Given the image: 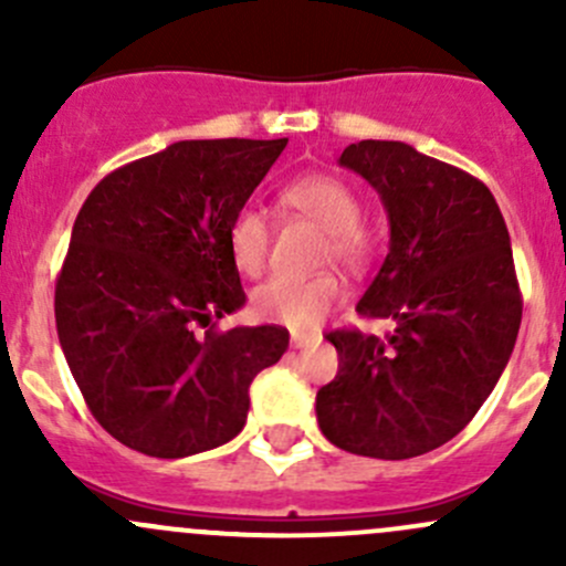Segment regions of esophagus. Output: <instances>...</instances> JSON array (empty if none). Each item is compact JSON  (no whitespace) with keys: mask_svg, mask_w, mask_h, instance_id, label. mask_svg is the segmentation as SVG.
I'll list each match as a JSON object with an SVG mask.
<instances>
[{"mask_svg":"<svg viewBox=\"0 0 566 566\" xmlns=\"http://www.w3.org/2000/svg\"><path fill=\"white\" fill-rule=\"evenodd\" d=\"M293 347L295 350H301V347H310V345H317V336H306V334H293Z\"/></svg>","mask_w":566,"mask_h":566,"instance_id":"1","label":"esophagus"}]
</instances>
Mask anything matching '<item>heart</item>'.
<instances>
[{"mask_svg":"<svg viewBox=\"0 0 566 566\" xmlns=\"http://www.w3.org/2000/svg\"><path fill=\"white\" fill-rule=\"evenodd\" d=\"M279 202L323 230L325 256L353 271L367 265L375 238L361 221V197L350 182L325 172L304 175L282 188ZM268 247H271V230L265 216L254 208L238 210L227 227L232 265L247 276H260L268 262ZM342 298L345 287L334 273H319L312 279L279 276L251 293V312L265 323L312 331L342 304Z\"/></svg>","mask_w":566,"mask_h":566,"instance_id":"obj_1","label":"heart"}]
</instances>
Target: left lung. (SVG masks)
Instances as JSON below:
<instances>
[{
	"mask_svg": "<svg viewBox=\"0 0 566 566\" xmlns=\"http://www.w3.org/2000/svg\"><path fill=\"white\" fill-rule=\"evenodd\" d=\"M339 164L389 213V254L356 312L394 331L325 334L339 373L317 391V424L350 454L419 458L476 416L510 361L523 317L510 232L482 180L405 142L364 139Z\"/></svg>",
	"mask_w": 566,
	"mask_h": 566,
	"instance_id": "obj_1",
	"label": "left lung"
}]
</instances>
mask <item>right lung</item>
<instances>
[{"instance_id":"add662e5","label":"right lung","mask_w":566,"mask_h":566,"mask_svg":"<svg viewBox=\"0 0 566 566\" xmlns=\"http://www.w3.org/2000/svg\"><path fill=\"white\" fill-rule=\"evenodd\" d=\"M284 147L175 142L84 199L56 279V334L90 413L128 449L175 460L232 441L251 380L287 350L279 325L213 331L247 304L227 227Z\"/></svg>"}]
</instances>
